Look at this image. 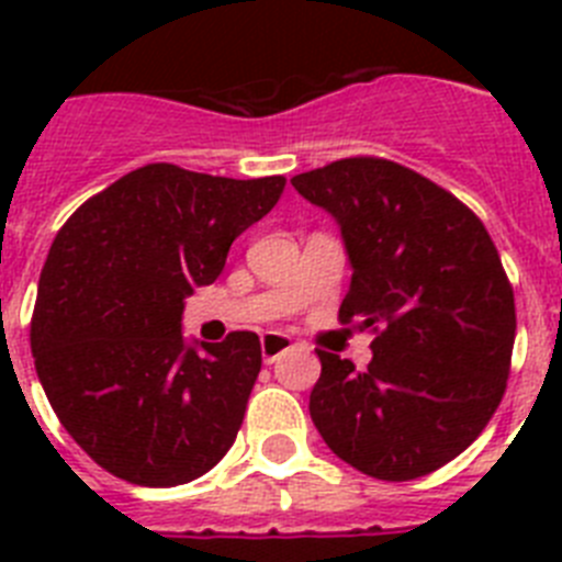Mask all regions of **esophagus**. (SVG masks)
Returning a JSON list of instances; mask_svg holds the SVG:
<instances>
[{"label": "esophagus", "instance_id": "1", "mask_svg": "<svg viewBox=\"0 0 562 562\" xmlns=\"http://www.w3.org/2000/svg\"><path fill=\"white\" fill-rule=\"evenodd\" d=\"M292 349V337L281 335V331H265L261 335V357L265 362H276L278 357L286 355Z\"/></svg>", "mask_w": 562, "mask_h": 562}]
</instances>
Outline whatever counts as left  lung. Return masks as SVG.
<instances>
[{"label": "left lung", "instance_id": "1", "mask_svg": "<svg viewBox=\"0 0 562 562\" xmlns=\"http://www.w3.org/2000/svg\"><path fill=\"white\" fill-rule=\"evenodd\" d=\"M331 213L355 267L337 321L371 331L369 369L317 349V434L360 473L414 481L467 450L504 400L515 295L484 222L382 157L292 177Z\"/></svg>", "mask_w": 562, "mask_h": 562}]
</instances>
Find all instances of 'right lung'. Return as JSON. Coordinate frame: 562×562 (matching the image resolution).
I'll use <instances>...</instances> for the list:
<instances>
[{
    "mask_svg": "<svg viewBox=\"0 0 562 562\" xmlns=\"http://www.w3.org/2000/svg\"><path fill=\"white\" fill-rule=\"evenodd\" d=\"M286 180L148 162L89 196L49 247L30 349L58 422L106 473L140 486L205 475L236 441L261 371L256 331L202 351L182 301L225 270L233 238Z\"/></svg>",
    "mask_w": 562,
    "mask_h": 562,
    "instance_id": "obj_1",
    "label": "right lung"
}]
</instances>
